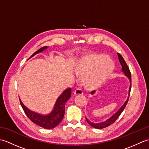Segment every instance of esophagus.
Here are the masks:
<instances>
[{
  "instance_id": "esophagus-1",
  "label": "esophagus",
  "mask_w": 149,
  "mask_h": 149,
  "mask_svg": "<svg viewBox=\"0 0 149 149\" xmlns=\"http://www.w3.org/2000/svg\"><path fill=\"white\" fill-rule=\"evenodd\" d=\"M83 91L81 90V88H77V89L74 91V95H83Z\"/></svg>"
}]
</instances>
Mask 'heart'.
<instances>
[{
  "label": "heart",
  "mask_w": 149,
  "mask_h": 149,
  "mask_svg": "<svg viewBox=\"0 0 149 149\" xmlns=\"http://www.w3.org/2000/svg\"><path fill=\"white\" fill-rule=\"evenodd\" d=\"M114 68V63L109 58L103 54H92L84 57L78 63L75 71L83 75L86 86L95 88L108 79Z\"/></svg>",
  "instance_id": "obj_1"
}]
</instances>
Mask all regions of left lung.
Here are the masks:
<instances>
[{"label": "left lung", "instance_id": "1", "mask_svg": "<svg viewBox=\"0 0 149 149\" xmlns=\"http://www.w3.org/2000/svg\"><path fill=\"white\" fill-rule=\"evenodd\" d=\"M118 59H119V61L120 63V64H121L122 66V71L123 73V74H125V76L128 77L129 81H130V87H129V95L127 97V99L126 100L125 102H124V104H123L122 106V107H120V108L117 111L116 113H115V114L113 116H111L109 118H108L107 120H106V121L102 122H100V123H93V122H91L89 120H88V118L86 117V120L87 122L89 123V124L91 126V127H93L95 129H103V128H105L106 127H108L109 125H110L111 124H112L114 122H115L116 119L118 118L119 116L120 115V114L122 113V111H123V109H125V107L127 105V104L128 102V100H129V95H130V92H131V72L129 70V68L128 67V66L126 64V63L124 59L123 58V57L119 53H118ZM95 92V91H92L91 92V94H94Z\"/></svg>", "mask_w": 149, "mask_h": 149}]
</instances>
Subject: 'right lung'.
Masks as SVG:
<instances>
[{
  "label": "right lung",
  "mask_w": 149,
  "mask_h": 149,
  "mask_svg": "<svg viewBox=\"0 0 149 149\" xmlns=\"http://www.w3.org/2000/svg\"><path fill=\"white\" fill-rule=\"evenodd\" d=\"M47 48V47H44L34 52L30 57V58H32L34 55L43 52ZM71 92L72 89L70 88H68V89L63 91L61 95L57 99L53 110L48 115H41V114L31 111L22 103L20 98H19V100H20V104L25 113L26 114L28 118L31 120V121H32L33 123H36V125H39L40 127L44 129H52L56 127L62 121L63 116H64L65 115V104L70 98Z\"/></svg>",
  "instance_id": "right-lung-1"
}]
</instances>
